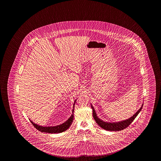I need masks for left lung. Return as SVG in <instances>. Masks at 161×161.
<instances>
[{
  "label": "left lung",
  "instance_id": "1",
  "mask_svg": "<svg viewBox=\"0 0 161 161\" xmlns=\"http://www.w3.org/2000/svg\"><path fill=\"white\" fill-rule=\"evenodd\" d=\"M92 106V116L94 119L95 120V122L97 123V125L102 127L103 129L108 130V131H121L122 130L125 129L126 127L129 126L132 122L135 119L136 117L137 114H139L140 112L142 110V105L141 108L130 119H127L126 120H124L122 121L117 122H107L103 121L101 120L99 118H98L97 114L95 113V109L94 107Z\"/></svg>",
  "mask_w": 161,
  "mask_h": 161
}]
</instances>
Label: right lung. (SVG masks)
Here are the masks:
<instances>
[{"instance_id": "obj_1", "label": "right lung", "mask_w": 161, "mask_h": 161, "mask_svg": "<svg viewBox=\"0 0 161 161\" xmlns=\"http://www.w3.org/2000/svg\"><path fill=\"white\" fill-rule=\"evenodd\" d=\"M76 100L75 101V103L74 104V107L72 109V114L71 117L69 118L66 122H64V124H61L59 125H57L55 126H42L38 125L37 124H34L33 122L31 121L30 119V121L31 122V123L33 125V126L38 130L42 132H47V133H51V134H55V133H61L62 132L68 129L69 126H71L72 122L73 121L74 119V107L75 104Z\"/></svg>"}]
</instances>
